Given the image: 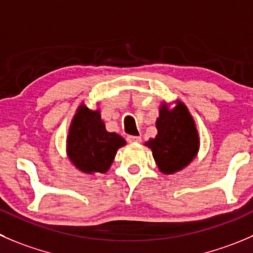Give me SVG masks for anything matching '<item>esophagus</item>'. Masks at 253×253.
I'll list each match as a JSON object with an SVG mask.
<instances>
[{
	"instance_id": "34e87169",
	"label": "esophagus",
	"mask_w": 253,
	"mask_h": 253,
	"mask_svg": "<svg viewBox=\"0 0 253 253\" xmlns=\"http://www.w3.org/2000/svg\"><path fill=\"white\" fill-rule=\"evenodd\" d=\"M127 141L129 142V143H139V142L142 141L141 136H128L127 137Z\"/></svg>"
}]
</instances>
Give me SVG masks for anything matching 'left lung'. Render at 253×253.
Returning a JSON list of instances; mask_svg holds the SVG:
<instances>
[{
  "label": "left lung",
  "instance_id": "1",
  "mask_svg": "<svg viewBox=\"0 0 253 253\" xmlns=\"http://www.w3.org/2000/svg\"><path fill=\"white\" fill-rule=\"evenodd\" d=\"M156 127L157 136L144 144L152 149L159 170L174 174L185 168L197 157L200 147L197 125L188 107L179 100L173 109L163 102Z\"/></svg>",
  "mask_w": 253,
  "mask_h": 253
}]
</instances>
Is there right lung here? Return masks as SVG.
<instances>
[{
    "mask_svg": "<svg viewBox=\"0 0 253 253\" xmlns=\"http://www.w3.org/2000/svg\"><path fill=\"white\" fill-rule=\"evenodd\" d=\"M125 144L120 134L106 131L100 110L84 104L78 107L67 137V153L75 168L86 174L106 173Z\"/></svg>",
    "mask_w": 253,
    "mask_h": 253,
    "instance_id": "add662e5",
    "label": "right lung"
}]
</instances>
